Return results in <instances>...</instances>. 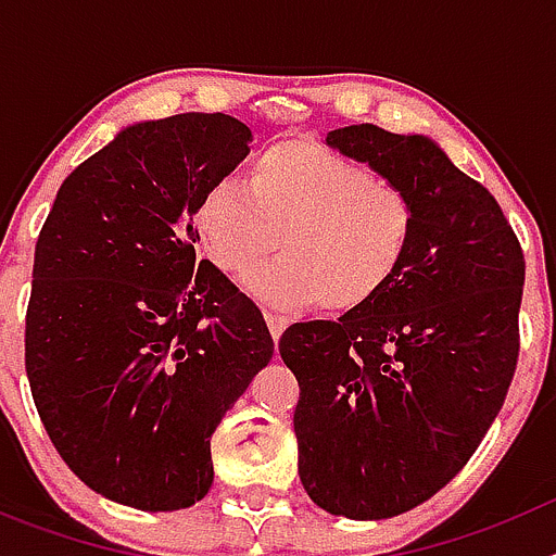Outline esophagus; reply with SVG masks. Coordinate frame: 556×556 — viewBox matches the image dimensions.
Masks as SVG:
<instances>
[{
    "instance_id": "esophagus-1",
    "label": "esophagus",
    "mask_w": 556,
    "mask_h": 556,
    "mask_svg": "<svg viewBox=\"0 0 556 556\" xmlns=\"http://www.w3.org/2000/svg\"><path fill=\"white\" fill-rule=\"evenodd\" d=\"M267 326H269V333H273V339L278 342V339H281V333H283V328L289 326V320H287V317H281V314L269 312L267 314Z\"/></svg>"
}]
</instances>
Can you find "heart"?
Instances as JSON below:
<instances>
[{"mask_svg":"<svg viewBox=\"0 0 556 556\" xmlns=\"http://www.w3.org/2000/svg\"><path fill=\"white\" fill-rule=\"evenodd\" d=\"M194 225L208 258L244 273V287L275 308L320 303L331 314L365 308L404 273L417 236V205L404 186L308 139L267 147L248 184L219 178L203 194Z\"/></svg>","mask_w":556,"mask_h":556,"instance_id":"b5f03b06","label":"heart"}]
</instances>
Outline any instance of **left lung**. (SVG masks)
<instances>
[{
  "instance_id": "8db88e82",
  "label": "left lung",
  "mask_w": 556,
  "mask_h": 556,
  "mask_svg": "<svg viewBox=\"0 0 556 556\" xmlns=\"http://www.w3.org/2000/svg\"><path fill=\"white\" fill-rule=\"evenodd\" d=\"M326 141L417 205L415 248L390 289L337 323H294L278 342L301 384L308 498L381 520L443 490L493 426L518 365L527 262L493 194L426 136L351 125Z\"/></svg>"
}]
</instances>
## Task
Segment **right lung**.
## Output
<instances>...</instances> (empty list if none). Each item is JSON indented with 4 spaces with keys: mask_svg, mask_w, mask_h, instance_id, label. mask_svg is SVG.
<instances>
[{
    "mask_svg": "<svg viewBox=\"0 0 556 556\" xmlns=\"http://www.w3.org/2000/svg\"><path fill=\"white\" fill-rule=\"evenodd\" d=\"M250 127L178 113L125 127L58 189L36 242L24 367L49 440L125 507H191L211 434L273 358L262 312L211 262L191 217L242 164Z\"/></svg>",
    "mask_w": 556,
    "mask_h": 556,
    "instance_id": "obj_1",
    "label": "right lung"
}]
</instances>
